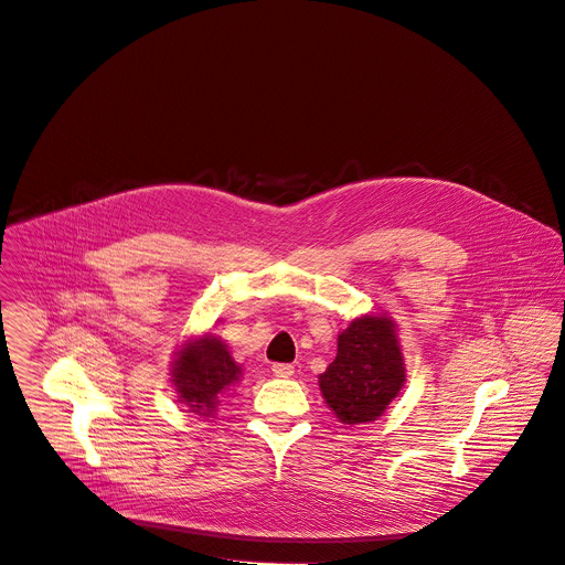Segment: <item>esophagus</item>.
<instances>
[{
    "mask_svg": "<svg viewBox=\"0 0 565 565\" xmlns=\"http://www.w3.org/2000/svg\"><path fill=\"white\" fill-rule=\"evenodd\" d=\"M273 373L277 377H290V375H295V366L292 364H273Z\"/></svg>",
    "mask_w": 565,
    "mask_h": 565,
    "instance_id": "1",
    "label": "esophagus"
}]
</instances>
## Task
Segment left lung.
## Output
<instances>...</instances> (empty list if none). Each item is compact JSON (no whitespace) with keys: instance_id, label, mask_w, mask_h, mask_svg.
I'll use <instances>...</instances> for the list:
<instances>
[{"instance_id":"obj_1","label":"left lung","mask_w":565,"mask_h":565,"mask_svg":"<svg viewBox=\"0 0 565 565\" xmlns=\"http://www.w3.org/2000/svg\"><path fill=\"white\" fill-rule=\"evenodd\" d=\"M405 382L388 317H360L338 338V358L319 375L327 405L347 425L380 418Z\"/></svg>"}]
</instances>
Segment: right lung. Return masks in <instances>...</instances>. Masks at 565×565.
<instances>
[{
	"label": "right lung",
	"mask_w": 565,
	"mask_h": 565,
	"mask_svg": "<svg viewBox=\"0 0 565 565\" xmlns=\"http://www.w3.org/2000/svg\"><path fill=\"white\" fill-rule=\"evenodd\" d=\"M238 373L241 369L225 344L214 335H205L179 353L172 369V382L185 405L194 414L205 416L214 412L218 397L238 380Z\"/></svg>",
	"instance_id": "right-lung-1"
}]
</instances>
